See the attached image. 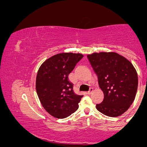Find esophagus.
<instances>
[{"mask_svg": "<svg viewBox=\"0 0 147 147\" xmlns=\"http://www.w3.org/2000/svg\"><path fill=\"white\" fill-rule=\"evenodd\" d=\"M92 92H93V88H90V90H89V91H88L87 93H88V94H90L92 93Z\"/></svg>", "mask_w": 147, "mask_h": 147, "instance_id": "1", "label": "esophagus"}]
</instances>
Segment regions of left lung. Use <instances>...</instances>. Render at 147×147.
Segmentation results:
<instances>
[{
	"label": "left lung",
	"mask_w": 147,
	"mask_h": 147,
	"mask_svg": "<svg viewBox=\"0 0 147 147\" xmlns=\"http://www.w3.org/2000/svg\"><path fill=\"white\" fill-rule=\"evenodd\" d=\"M87 57L98 76L104 99L96 108L103 115L117 117L133 102L138 88L135 68L127 59L115 52L93 53Z\"/></svg>",
	"instance_id": "1"
}]
</instances>
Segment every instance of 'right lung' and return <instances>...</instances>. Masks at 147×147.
Segmentation results:
<instances>
[{"mask_svg": "<svg viewBox=\"0 0 147 147\" xmlns=\"http://www.w3.org/2000/svg\"><path fill=\"white\" fill-rule=\"evenodd\" d=\"M83 55L80 53H63L47 59L37 72L36 90L46 111L57 119H64L78 108L82 95L73 90L69 74Z\"/></svg>", "mask_w": 147, "mask_h": 147, "instance_id": "obj_1", "label": "right lung"}]
</instances>
